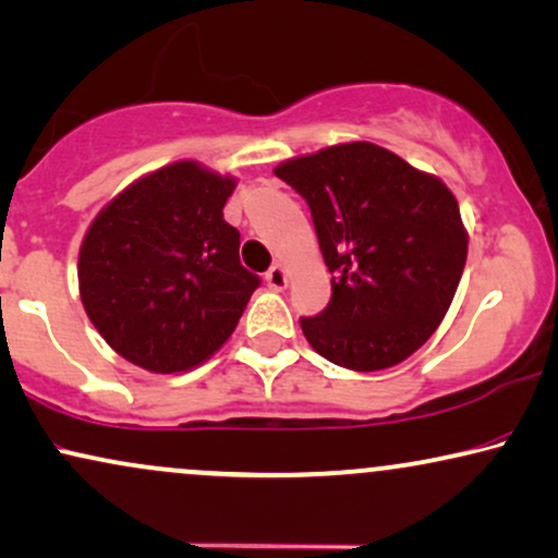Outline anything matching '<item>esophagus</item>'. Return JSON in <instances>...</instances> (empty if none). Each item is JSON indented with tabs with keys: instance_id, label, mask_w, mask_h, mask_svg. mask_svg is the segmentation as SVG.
<instances>
[{
	"instance_id": "obj_1",
	"label": "esophagus",
	"mask_w": 558,
	"mask_h": 558,
	"mask_svg": "<svg viewBox=\"0 0 558 558\" xmlns=\"http://www.w3.org/2000/svg\"><path fill=\"white\" fill-rule=\"evenodd\" d=\"M265 280H267V286L272 288V291H283V288L288 286V275H286V267H283V265H272L270 270H267Z\"/></svg>"
}]
</instances>
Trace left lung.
Here are the masks:
<instances>
[{
    "instance_id": "obj_1",
    "label": "left lung",
    "mask_w": 558,
    "mask_h": 558,
    "mask_svg": "<svg viewBox=\"0 0 558 558\" xmlns=\"http://www.w3.org/2000/svg\"><path fill=\"white\" fill-rule=\"evenodd\" d=\"M312 208L331 301L301 319L312 348L350 371L407 361L453 301L469 234L456 195L368 141L337 144L275 167Z\"/></svg>"
}]
</instances>
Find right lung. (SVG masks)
<instances>
[{
    "mask_svg": "<svg viewBox=\"0 0 558 558\" xmlns=\"http://www.w3.org/2000/svg\"><path fill=\"white\" fill-rule=\"evenodd\" d=\"M236 180L174 161L131 182L89 223L80 295L118 355L151 373L190 371L229 340L259 278L223 221Z\"/></svg>",
    "mask_w": 558,
    "mask_h": 558,
    "instance_id": "obj_1",
    "label": "right lung"
}]
</instances>
